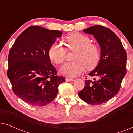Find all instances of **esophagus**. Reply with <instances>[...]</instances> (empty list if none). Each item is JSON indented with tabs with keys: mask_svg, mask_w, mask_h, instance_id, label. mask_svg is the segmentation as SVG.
<instances>
[{
	"mask_svg": "<svg viewBox=\"0 0 133 133\" xmlns=\"http://www.w3.org/2000/svg\"><path fill=\"white\" fill-rule=\"evenodd\" d=\"M65 81H66V82H71V81H73L74 79H71V78H66L65 79Z\"/></svg>",
	"mask_w": 133,
	"mask_h": 133,
	"instance_id": "34e87169",
	"label": "esophagus"
}]
</instances>
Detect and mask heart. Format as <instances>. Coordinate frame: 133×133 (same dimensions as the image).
<instances>
[{"mask_svg":"<svg viewBox=\"0 0 133 133\" xmlns=\"http://www.w3.org/2000/svg\"><path fill=\"white\" fill-rule=\"evenodd\" d=\"M66 46L69 50H76L72 56L74 61L65 63L60 71L64 76L74 77L84 71L85 66L91 70L97 66L100 59V51L97 45L91 43L90 39L80 33L71 34L66 39ZM66 49L63 43L56 41L48 50L50 59L56 64L65 61Z\"/></svg>","mask_w":133,"mask_h":133,"instance_id":"1","label":"heart"}]
</instances>
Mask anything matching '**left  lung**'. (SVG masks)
Returning <instances> with one entry per match:
<instances>
[{"instance_id": "1", "label": "left lung", "mask_w": 133, "mask_h": 133, "mask_svg": "<svg viewBox=\"0 0 133 133\" xmlns=\"http://www.w3.org/2000/svg\"><path fill=\"white\" fill-rule=\"evenodd\" d=\"M83 31L93 35L101 52L99 64L88 74L94 77L93 81H85L84 88L79 92V96L88 104H102L119 91L127 72V53L121 40L110 29L95 25Z\"/></svg>"}]
</instances>
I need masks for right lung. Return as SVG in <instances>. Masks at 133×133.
Wrapping results in <instances>:
<instances>
[{"label":"right lung","mask_w":133,"mask_h":133,"mask_svg":"<svg viewBox=\"0 0 133 133\" xmlns=\"http://www.w3.org/2000/svg\"><path fill=\"white\" fill-rule=\"evenodd\" d=\"M62 32L39 26L28 27L16 39L8 55L7 76L14 93L33 107L46 105L57 97L65 82L57 75L48 50Z\"/></svg>","instance_id":"1"}]
</instances>
